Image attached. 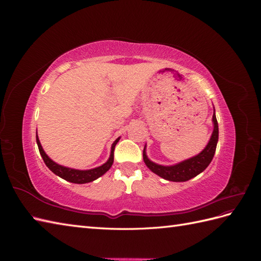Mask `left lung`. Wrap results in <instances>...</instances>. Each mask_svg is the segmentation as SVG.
<instances>
[{"label": "left lung", "instance_id": "left-lung-1", "mask_svg": "<svg viewBox=\"0 0 261 261\" xmlns=\"http://www.w3.org/2000/svg\"><path fill=\"white\" fill-rule=\"evenodd\" d=\"M212 122H213V132H212L211 138L206 148H204L200 153H198L193 158H189V159L185 161H181L174 165H169L168 167V165H160L150 161L146 154V147H145L143 156L147 167L153 173H155L156 175L172 181H186L198 175L199 173L206 170V168L212 161L213 155H215V152H216V148H217L218 139H219V126H218V121H217L215 111H213V115H212Z\"/></svg>", "mask_w": 261, "mask_h": 261}]
</instances>
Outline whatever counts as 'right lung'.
Returning <instances> with one entry per match:
<instances>
[{
    "mask_svg": "<svg viewBox=\"0 0 261 261\" xmlns=\"http://www.w3.org/2000/svg\"><path fill=\"white\" fill-rule=\"evenodd\" d=\"M36 139H37V145L39 148V151H40V154L42 156L45 165L54 173L55 175H58L67 181H70V183L85 184V183H89V181H92L94 179H97L98 177L102 176L107 171L110 170V168L112 167L113 161H114V148H115V145L117 144V141L120 140V137H118L112 144L111 154H110L109 160L105 164H102V165H100V167L91 169V170L70 169V168L63 167V165L55 163L53 160L50 159L48 154L44 152V150L42 149V146L40 144V140H39V138H38V135H36Z\"/></svg>",
    "mask_w": 261,
    "mask_h": 261,
    "instance_id": "1",
    "label": "right lung"
}]
</instances>
